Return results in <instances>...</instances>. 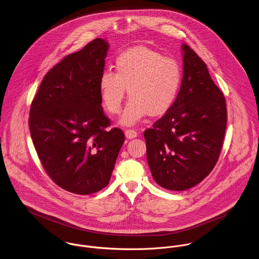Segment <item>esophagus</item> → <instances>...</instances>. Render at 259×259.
<instances>
[{
  "label": "esophagus",
  "mask_w": 259,
  "mask_h": 259,
  "mask_svg": "<svg viewBox=\"0 0 259 259\" xmlns=\"http://www.w3.org/2000/svg\"><path fill=\"white\" fill-rule=\"evenodd\" d=\"M124 135L126 137V139L131 140V139H135L138 137V133L135 130H125Z\"/></svg>",
  "instance_id": "obj_1"
}]
</instances>
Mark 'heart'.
Listing matches in <instances>:
<instances>
[{
  "mask_svg": "<svg viewBox=\"0 0 259 259\" xmlns=\"http://www.w3.org/2000/svg\"><path fill=\"white\" fill-rule=\"evenodd\" d=\"M114 72L105 70L99 78L100 98L104 108L117 114L125 96L131 97L119 122L133 125L147 114L165 113L175 104L183 81L180 63L146 47L120 53L114 60Z\"/></svg>",
  "mask_w": 259,
  "mask_h": 259,
  "instance_id": "b5f03b06",
  "label": "heart"
}]
</instances>
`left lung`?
Masks as SVG:
<instances>
[{
    "mask_svg": "<svg viewBox=\"0 0 259 259\" xmlns=\"http://www.w3.org/2000/svg\"><path fill=\"white\" fill-rule=\"evenodd\" d=\"M184 75L178 98L148 128L147 159L154 182L169 190H185L213 169L226 128V104L207 67L184 44Z\"/></svg>",
    "mask_w": 259,
    "mask_h": 259,
    "instance_id": "1",
    "label": "left lung"
}]
</instances>
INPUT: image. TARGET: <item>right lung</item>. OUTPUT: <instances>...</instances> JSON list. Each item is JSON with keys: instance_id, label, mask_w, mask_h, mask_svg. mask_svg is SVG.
Returning a JSON list of instances; mask_svg holds the SVG:
<instances>
[{"instance_id": "obj_1", "label": "right lung", "mask_w": 259, "mask_h": 259, "mask_svg": "<svg viewBox=\"0 0 259 259\" xmlns=\"http://www.w3.org/2000/svg\"><path fill=\"white\" fill-rule=\"evenodd\" d=\"M108 51V41L98 37L65 57L45 75L31 105V137L46 172L76 194L109 185L124 142L120 128L106 130L111 120L100 98Z\"/></svg>"}]
</instances>
